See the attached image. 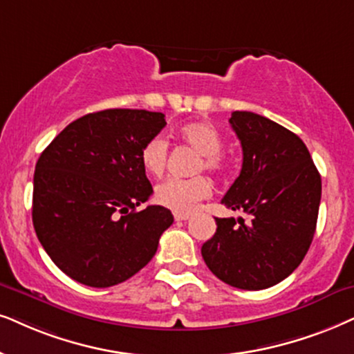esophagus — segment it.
Masks as SVG:
<instances>
[{"label": "esophagus", "mask_w": 354, "mask_h": 354, "mask_svg": "<svg viewBox=\"0 0 354 354\" xmlns=\"http://www.w3.org/2000/svg\"><path fill=\"white\" fill-rule=\"evenodd\" d=\"M174 221L176 222L189 221V214H174Z\"/></svg>", "instance_id": "esophagus-1"}]
</instances>
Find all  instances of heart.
Segmentation results:
<instances>
[{"instance_id":"b5f03b06","label":"heart","mask_w":354,"mask_h":354,"mask_svg":"<svg viewBox=\"0 0 354 354\" xmlns=\"http://www.w3.org/2000/svg\"><path fill=\"white\" fill-rule=\"evenodd\" d=\"M178 137L199 153L194 171L205 169L210 173H222L227 168L225 155L222 153L223 138L221 132L209 122H189L178 129ZM168 160V142L162 136L151 137L140 150V163L147 173L158 176L165 171ZM212 194V185L205 176L189 180H169L160 183L155 189L156 203L173 210L174 214H191L198 205Z\"/></svg>"}]
</instances>
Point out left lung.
Masks as SVG:
<instances>
[{
    "instance_id": "obj_1",
    "label": "left lung",
    "mask_w": 354,
    "mask_h": 354,
    "mask_svg": "<svg viewBox=\"0 0 354 354\" xmlns=\"http://www.w3.org/2000/svg\"><path fill=\"white\" fill-rule=\"evenodd\" d=\"M229 122L243 163L222 204L243 210L252 221L216 217V234L201 253L225 284L266 289L286 279L306 257L315 234L322 180L306 144L283 125L248 111L232 113Z\"/></svg>"
}]
</instances>
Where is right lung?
Instances as JSON below:
<instances>
[{"label": "right lung", "instance_id": "add662e5", "mask_svg": "<svg viewBox=\"0 0 354 354\" xmlns=\"http://www.w3.org/2000/svg\"><path fill=\"white\" fill-rule=\"evenodd\" d=\"M167 125L165 114L106 109L66 125L35 165L32 223L52 261L91 288H111L153 258L173 223L153 194L140 150Z\"/></svg>", "mask_w": 354, "mask_h": 354}]
</instances>
